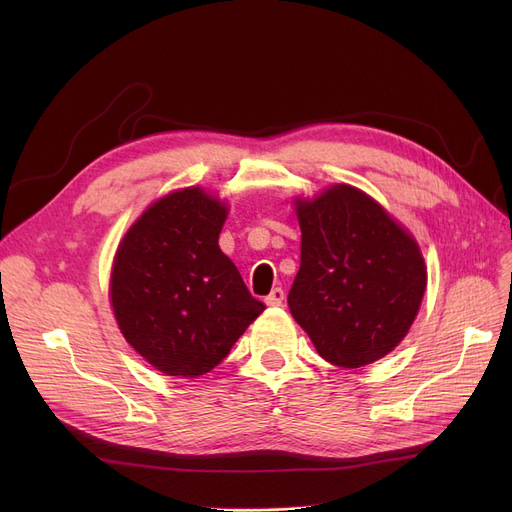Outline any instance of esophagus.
I'll list each match as a JSON object with an SVG mask.
<instances>
[{
	"label": "esophagus",
	"instance_id": "34e87169",
	"mask_svg": "<svg viewBox=\"0 0 512 512\" xmlns=\"http://www.w3.org/2000/svg\"><path fill=\"white\" fill-rule=\"evenodd\" d=\"M265 303L270 307H280L284 303V290L282 288H274L270 294L265 297Z\"/></svg>",
	"mask_w": 512,
	"mask_h": 512
}]
</instances>
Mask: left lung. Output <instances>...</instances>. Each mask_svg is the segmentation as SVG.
Wrapping results in <instances>:
<instances>
[{
	"mask_svg": "<svg viewBox=\"0 0 512 512\" xmlns=\"http://www.w3.org/2000/svg\"><path fill=\"white\" fill-rule=\"evenodd\" d=\"M301 270L288 307L319 357L357 369L407 336L425 292L417 242L380 203L336 184L299 201Z\"/></svg>",
	"mask_w": 512,
	"mask_h": 512,
	"instance_id": "obj_1",
	"label": "left lung"
}]
</instances>
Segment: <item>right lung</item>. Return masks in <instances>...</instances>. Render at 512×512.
<instances>
[{
  "label": "right lung",
  "mask_w": 512,
  "mask_h": 512,
  "mask_svg": "<svg viewBox=\"0 0 512 512\" xmlns=\"http://www.w3.org/2000/svg\"><path fill=\"white\" fill-rule=\"evenodd\" d=\"M228 207L201 188L153 203L112 267V307L128 344L155 369L199 378L220 365L265 305L218 238Z\"/></svg>",
  "instance_id": "1"
}]
</instances>
